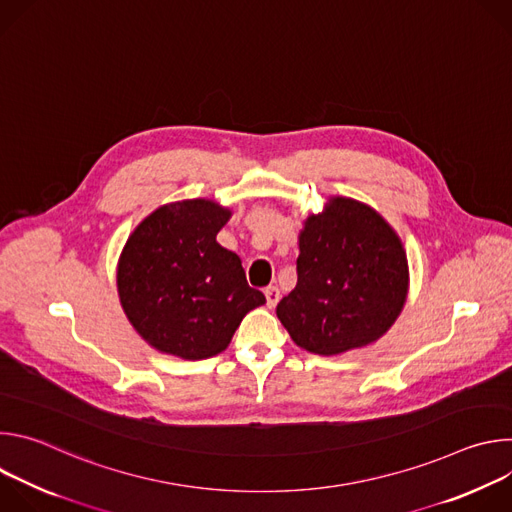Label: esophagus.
Instances as JSON below:
<instances>
[{
  "label": "esophagus",
  "mask_w": 512,
  "mask_h": 512,
  "mask_svg": "<svg viewBox=\"0 0 512 512\" xmlns=\"http://www.w3.org/2000/svg\"><path fill=\"white\" fill-rule=\"evenodd\" d=\"M263 294H265V298H267V306L269 308H273L277 302H279V289L275 287V285H269V287H265V291H263Z\"/></svg>",
  "instance_id": "obj_1"
}]
</instances>
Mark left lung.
Here are the masks:
<instances>
[{"mask_svg": "<svg viewBox=\"0 0 512 512\" xmlns=\"http://www.w3.org/2000/svg\"><path fill=\"white\" fill-rule=\"evenodd\" d=\"M407 289V255L393 227L369 204L332 196L304 221L298 283L275 312L300 348L332 356L379 340Z\"/></svg>", "mask_w": 512, "mask_h": 512, "instance_id": "left-lung-1", "label": "left lung"}]
</instances>
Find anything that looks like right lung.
<instances>
[{
	"mask_svg": "<svg viewBox=\"0 0 512 512\" xmlns=\"http://www.w3.org/2000/svg\"><path fill=\"white\" fill-rule=\"evenodd\" d=\"M231 210L206 198L170 202L129 235L117 265L123 312L137 334L184 360L223 352L241 320L265 304L237 253L216 243Z\"/></svg>",
	"mask_w": 512,
	"mask_h": 512,
	"instance_id": "right-lung-1",
	"label": "right lung"
}]
</instances>
